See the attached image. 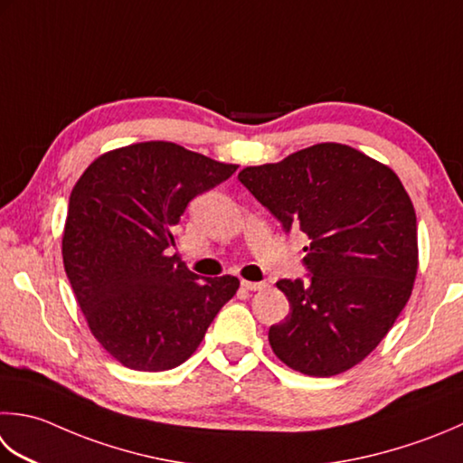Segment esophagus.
Listing matches in <instances>:
<instances>
[{
  "label": "esophagus",
  "mask_w": 463,
  "mask_h": 463,
  "mask_svg": "<svg viewBox=\"0 0 463 463\" xmlns=\"http://www.w3.org/2000/svg\"><path fill=\"white\" fill-rule=\"evenodd\" d=\"M241 287L244 288V291L255 293V291H262V288H267V283H250V280H242Z\"/></svg>",
  "instance_id": "esophagus-1"
}]
</instances>
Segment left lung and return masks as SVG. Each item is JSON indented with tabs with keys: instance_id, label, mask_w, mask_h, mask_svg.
I'll list each match as a JSON object with an SVG mask.
<instances>
[{
	"instance_id": "1",
	"label": "left lung",
	"mask_w": 463,
	"mask_h": 463,
	"mask_svg": "<svg viewBox=\"0 0 463 463\" xmlns=\"http://www.w3.org/2000/svg\"><path fill=\"white\" fill-rule=\"evenodd\" d=\"M239 180L285 232L311 241L307 279L277 283L291 313L269 329L275 355L313 377L357 365L393 327L418 273V221L402 180L333 142L244 168Z\"/></svg>"
}]
</instances>
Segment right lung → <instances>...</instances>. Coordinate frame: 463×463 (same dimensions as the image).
I'll return each instance as SVG.
<instances>
[{
  "instance_id": "obj_1",
  "label": "right lung",
  "mask_w": 463,
  "mask_h": 463,
  "mask_svg": "<svg viewBox=\"0 0 463 463\" xmlns=\"http://www.w3.org/2000/svg\"><path fill=\"white\" fill-rule=\"evenodd\" d=\"M237 168L172 142H140L96 158L71 190L63 267L90 331L124 367L184 364L237 293V277L201 280L170 257L190 201Z\"/></svg>"
}]
</instances>
